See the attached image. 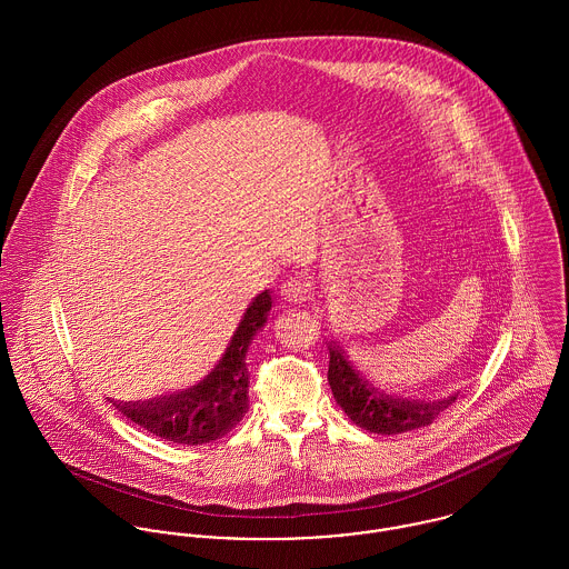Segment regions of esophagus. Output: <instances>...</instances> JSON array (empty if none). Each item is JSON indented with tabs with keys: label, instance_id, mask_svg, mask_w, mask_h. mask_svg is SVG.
<instances>
[{
	"label": "esophagus",
	"instance_id": "esophagus-1",
	"mask_svg": "<svg viewBox=\"0 0 569 569\" xmlns=\"http://www.w3.org/2000/svg\"><path fill=\"white\" fill-rule=\"evenodd\" d=\"M280 293H282V298H284L287 302H291V305H305V302L309 300V296H311V289H309V282L291 278V280H287V282L282 284Z\"/></svg>",
	"mask_w": 569,
	"mask_h": 569
}]
</instances>
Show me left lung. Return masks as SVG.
<instances>
[{
    "mask_svg": "<svg viewBox=\"0 0 569 569\" xmlns=\"http://www.w3.org/2000/svg\"><path fill=\"white\" fill-rule=\"evenodd\" d=\"M328 383L332 397L346 416L366 431L390 436L427 427L458 399V395H451L438 401H411L383 395L352 368L343 350L332 341L328 343Z\"/></svg>",
    "mask_w": 569,
    "mask_h": 569,
    "instance_id": "1",
    "label": "left lung"
}]
</instances>
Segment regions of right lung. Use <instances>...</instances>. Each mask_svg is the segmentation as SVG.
<instances>
[{"instance_id": "right-lung-1", "label": "right lung", "mask_w": 569, "mask_h": 569, "mask_svg": "<svg viewBox=\"0 0 569 569\" xmlns=\"http://www.w3.org/2000/svg\"><path fill=\"white\" fill-rule=\"evenodd\" d=\"M269 309V291L258 293L237 326L226 355L197 386L144 403L111 401V406L168 442L206 445L223 438L243 420L249 409V372L244 355L253 335L267 325Z\"/></svg>"}]
</instances>
